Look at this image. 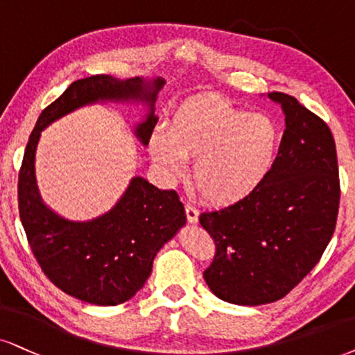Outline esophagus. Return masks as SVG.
Wrapping results in <instances>:
<instances>
[{
    "label": "esophagus",
    "instance_id": "esophagus-1",
    "mask_svg": "<svg viewBox=\"0 0 355 355\" xmlns=\"http://www.w3.org/2000/svg\"><path fill=\"white\" fill-rule=\"evenodd\" d=\"M185 213H187V219H188V223H191V224L198 223V216H200V213H198V209L195 208V206H191V205H185Z\"/></svg>",
    "mask_w": 355,
    "mask_h": 355
}]
</instances>
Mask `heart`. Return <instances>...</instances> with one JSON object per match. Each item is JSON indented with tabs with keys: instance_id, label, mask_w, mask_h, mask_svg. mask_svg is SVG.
Returning <instances> with one entry per match:
<instances>
[{
	"instance_id": "1",
	"label": "heart",
	"mask_w": 355,
	"mask_h": 355,
	"mask_svg": "<svg viewBox=\"0 0 355 355\" xmlns=\"http://www.w3.org/2000/svg\"><path fill=\"white\" fill-rule=\"evenodd\" d=\"M152 159L170 177L193 157L191 180L213 205L249 196L270 172L278 149V128L270 116L245 113L224 98L193 96L157 129L149 144Z\"/></svg>"
}]
</instances>
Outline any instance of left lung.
I'll return each mask as SVG.
<instances>
[{
  "instance_id": "obj_1",
  "label": "left lung",
  "mask_w": 355,
  "mask_h": 355,
  "mask_svg": "<svg viewBox=\"0 0 355 355\" xmlns=\"http://www.w3.org/2000/svg\"><path fill=\"white\" fill-rule=\"evenodd\" d=\"M285 132L270 172L237 203L200 214L213 237L205 282L227 303L257 306L284 298L313 267L334 234L339 168L334 137L297 98L272 92Z\"/></svg>"
}]
</instances>
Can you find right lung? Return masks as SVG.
Wrapping results in <instances>:
<instances>
[{
  "label": "right lung",
  "instance_id": "add662e5",
  "mask_svg": "<svg viewBox=\"0 0 355 355\" xmlns=\"http://www.w3.org/2000/svg\"><path fill=\"white\" fill-rule=\"evenodd\" d=\"M164 80H118L93 75L77 80L39 116L19 170V218L35 260L57 288L82 302L114 306L128 302L146 284L154 257L185 224V208L175 190H159L134 177L116 206L87 223L60 218L40 200L34 155L40 131L53 121L89 103L142 100L150 105L147 119L136 128L144 146L154 131V103Z\"/></svg>",
  "mask_w": 355,
  "mask_h": 355
}]
</instances>
